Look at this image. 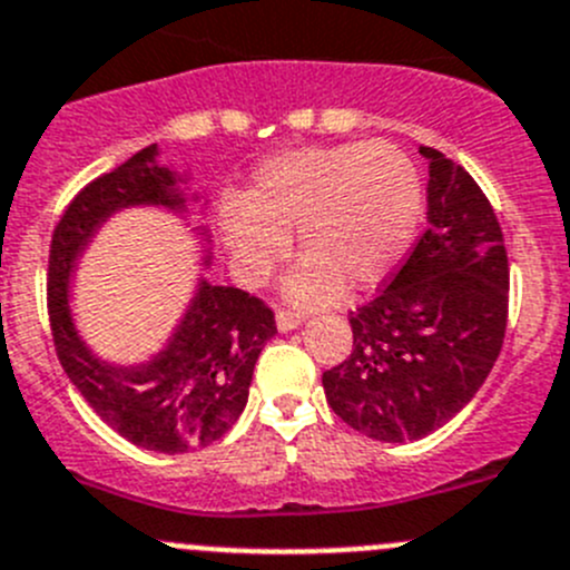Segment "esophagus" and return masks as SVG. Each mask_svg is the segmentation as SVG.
I'll use <instances>...</instances> for the list:
<instances>
[{
    "label": "esophagus",
    "mask_w": 570,
    "mask_h": 570,
    "mask_svg": "<svg viewBox=\"0 0 570 570\" xmlns=\"http://www.w3.org/2000/svg\"><path fill=\"white\" fill-rule=\"evenodd\" d=\"M301 323H303L301 312L278 309V315H275V326H278V332H292V328H297Z\"/></svg>",
    "instance_id": "obj_1"
}]
</instances>
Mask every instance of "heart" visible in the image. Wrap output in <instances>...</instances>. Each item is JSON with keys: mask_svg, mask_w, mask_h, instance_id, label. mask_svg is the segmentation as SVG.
<instances>
[{"mask_svg": "<svg viewBox=\"0 0 570 570\" xmlns=\"http://www.w3.org/2000/svg\"><path fill=\"white\" fill-rule=\"evenodd\" d=\"M422 219L411 157L387 142L309 146L267 159L249 188L219 213L233 273L261 284L289 247L303 253L284 281L297 306H323L385 281L405 258Z\"/></svg>", "mask_w": 570, "mask_h": 570, "instance_id": "1", "label": "heart"}]
</instances>
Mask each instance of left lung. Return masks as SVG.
Here are the masks:
<instances>
[{"label": "left lung", "mask_w": 570, "mask_h": 570, "mask_svg": "<svg viewBox=\"0 0 570 570\" xmlns=\"http://www.w3.org/2000/svg\"><path fill=\"white\" fill-rule=\"evenodd\" d=\"M428 230L391 284L351 312L354 348L323 374L332 411L374 441H419L470 405L501 354L509 258L475 179L435 148Z\"/></svg>", "instance_id": "8db88e82"}]
</instances>
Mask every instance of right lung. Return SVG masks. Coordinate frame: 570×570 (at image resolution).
Segmentation results:
<instances>
[{"label":"right lung","instance_id":"1","mask_svg":"<svg viewBox=\"0 0 570 570\" xmlns=\"http://www.w3.org/2000/svg\"><path fill=\"white\" fill-rule=\"evenodd\" d=\"M157 157L154 142L69 202L52 230L47 309L58 360L89 407L131 444L179 455L213 444L242 416L255 360L275 334V315L236 286L199 278L183 321L146 363H106L83 343L69 312V281L100 227L126 207L188 216V205L199 202L183 190L188 177L159 165ZM199 236L207 242L205 230ZM205 264H210L207 253Z\"/></svg>","mask_w":570,"mask_h":570}]
</instances>
